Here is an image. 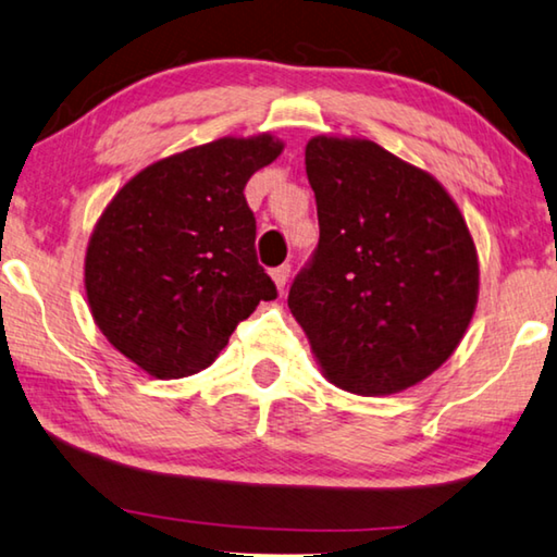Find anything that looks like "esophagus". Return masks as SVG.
<instances>
[{
    "mask_svg": "<svg viewBox=\"0 0 557 557\" xmlns=\"http://www.w3.org/2000/svg\"><path fill=\"white\" fill-rule=\"evenodd\" d=\"M288 276H290V267H288V263H284V267H276V269L271 271V278H273V284H276L278 290L286 288Z\"/></svg>",
    "mask_w": 557,
    "mask_h": 557,
    "instance_id": "1",
    "label": "esophagus"
}]
</instances>
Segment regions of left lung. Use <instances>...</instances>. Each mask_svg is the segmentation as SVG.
<instances>
[{
    "instance_id": "8db88e82",
    "label": "left lung",
    "mask_w": 557,
    "mask_h": 557,
    "mask_svg": "<svg viewBox=\"0 0 557 557\" xmlns=\"http://www.w3.org/2000/svg\"><path fill=\"white\" fill-rule=\"evenodd\" d=\"M321 239L288 308L335 387L395 395L451 358L479 300L467 219L430 172L364 138L315 135Z\"/></svg>"
}]
</instances>
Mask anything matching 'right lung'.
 Masks as SVG:
<instances>
[{
	"instance_id": "obj_1",
	"label": "right lung",
	"mask_w": 557,
	"mask_h": 557,
	"mask_svg": "<svg viewBox=\"0 0 557 557\" xmlns=\"http://www.w3.org/2000/svg\"><path fill=\"white\" fill-rule=\"evenodd\" d=\"M281 152L271 133L197 145L140 170L98 216L84 263L90 315L148 375L209 368L259 300L276 298L244 187Z\"/></svg>"
}]
</instances>
